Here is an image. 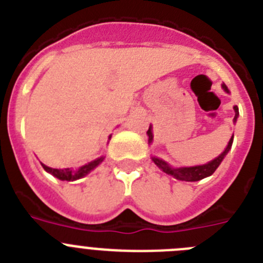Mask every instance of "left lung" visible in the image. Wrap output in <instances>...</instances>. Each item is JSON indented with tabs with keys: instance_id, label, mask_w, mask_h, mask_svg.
Segmentation results:
<instances>
[{
	"instance_id": "left-lung-1",
	"label": "left lung",
	"mask_w": 263,
	"mask_h": 263,
	"mask_svg": "<svg viewBox=\"0 0 263 263\" xmlns=\"http://www.w3.org/2000/svg\"><path fill=\"white\" fill-rule=\"evenodd\" d=\"M222 89H224L227 93H229V89H228V87L225 84H222ZM233 109H234V113H236V115H234L233 121L236 122L237 117H238V108L234 105ZM147 136H148V143H152L153 142V126L152 125H150V127H148V130H147ZM232 143H233V136H232L231 141L228 142L227 148H225L221 154L218 155L217 158H215L213 160H211V162H208V163L201 164V166L179 167V168H174V167L170 166L167 162H164V160L160 159V158L153 157L152 159H153V162H154V163L157 164V166L159 167L162 171H163V173L174 176V178L178 179V180H184V182H197V180H201V179L206 178V176H211L213 173H215L216 168L220 166V163H221L222 159L225 158V155H227L228 152L231 150Z\"/></svg>"
}]
</instances>
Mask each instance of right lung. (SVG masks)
Wrapping results in <instances>:
<instances>
[{"label": "right lung", "instance_id": "obj_1", "mask_svg": "<svg viewBox=\"0 0 263 263\" xmlns=\"http://www.w3.org/2000/svg\"><path fill=\"white\" fill-rule=\"evenodd\" d=\"M110 138V137H109ZM104 160V157H100L97 159L92 160L89 163L84 164V166H81L79 170H69V168H64V170H58V168H51V167L46 166V164L42 163L43 168L50 173L51 175H53L55 178L60 179V180H67V182H72V180H76V179H80L83 176H85L87 174H89L90 171L93 168H96L101 162Z\"/></svg>", "mask_w": 263, "mask_h": 263}]
</instances>
